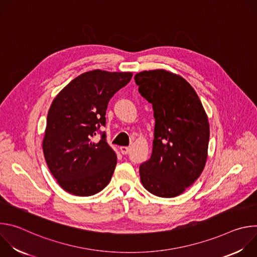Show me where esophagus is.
Segmentation results:
<instances>
[{"mask_svg":"<svg viewBox=\"0 0 257 257\" xmlns=\"http://www.w3.org/2000/svg\"><path fill=\"white\" fill-rule=\"evenodd\" d=\"M120 152L122 155H128L130 153V148H128V146H121Z\"/></svg>","mask_w":257,"mask_h":257,"instance_id":"1","label":"esophagus"}]
</instances>
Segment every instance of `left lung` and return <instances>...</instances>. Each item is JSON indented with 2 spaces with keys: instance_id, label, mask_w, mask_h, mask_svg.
<instances>
[{
  "instance_id": "obj_1",
  "label": "left lung",
  "mask_w": 257,
  "mask_h": 257,
  "mask_svg": "<svg viewBox=\"0 0 257 257\" xmlns=\"http://www.w3.org/2000/svg\"><path fill=\"white\" fill-rule=\"evenodd\" d=\"M139 93L153 104L156 119L153 153L139 167L140 180L151 193L171 198L191 186L207 159L209 125L193 87L166 70L134 76Z\"/></svg>"
}]
</instances>
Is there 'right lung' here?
<instances>
[{"mask_svg": "<svg viewBox=\"0 0 257 257\" xmlns=\"http://www.w3.org/2000/svg\"><path fill=\"white\" fill-rule=\"evenodd\" d=\"M130 72L89 71L73 79L55 97L49 109L43 150L47 165L67 192L90 196L112 179L117 156L100 132L107 103L132 78Z\"/></svg>", "mask_w": 257, "mask_h": 257, "instance_id": "1", "label": "right lung"}]
</instances>
